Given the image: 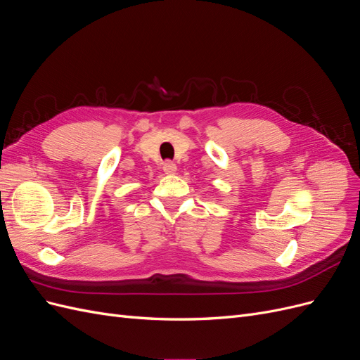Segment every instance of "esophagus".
I'll return each instance as SVG.
<instances>
[{"label":"esophagus","instance_id":"obj_1","mask_svg":"<svg viewBox=\"0 0 360 360\" xmlns=\"http://www.w3.org/2000/svg\"><path fill=\"white\" fill-rule=\"evenodd\" d=\"M163 172L168 174V176H172V174L177 172V165L174 162L168 160V162L163 163Z\"/></svg>","mask_w":360,"mask_h":360}]
</instances>
